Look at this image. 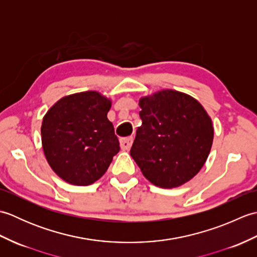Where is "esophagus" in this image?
<instances>
[{
    "label": "esophagus",
    "mask_w": 257,
    "mask_h": 257,
    "mask_svg": "<svg viewBox=\"0 0 257 257\" xmlns=\"http://www.w3.org/2000/svg\"><path fill=\"white\" fill-rule=\"evenodd\" d=\"M134 143V137H128V138H122L120 139V147H121L122 150H129L132 148Z\"/></svg>",
    "instance_id": "1"
}]
</instances>
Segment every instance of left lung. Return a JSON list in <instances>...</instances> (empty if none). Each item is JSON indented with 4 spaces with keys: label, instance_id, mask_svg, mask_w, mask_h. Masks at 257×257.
<instances>
[{
    "label": "left lung",
    "instance_id": "left-lung-1",
    "mask_svg": "<svg viewBox=\"0 0 257 257\" xmlns=\"http://www.w3.org/2000/svg\"><path fill=\"white\" fill-rule=\"evenodd\" d=\"M143 124L130 155L146 179L160 188L190 181L205 163L213 141L211 118L201 103L167 89L141 98Z\"/></svg>",
    "mask_w": 257,
    "mask_h": 257
}]
</instances>
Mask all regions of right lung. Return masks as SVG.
Returning a JSON list of instances; mask_svg holds the SVG:
<instances>
[{"mask_svg": "<svg viewBox=\"0 0 257 257\" xmlns=\"http://www.w3.org/2000/svg\"><path fill=\"white\" fill-rule=\"evenodd\" d=\"M111 101L97 91L59 99L43 118V150L64 181L89 185L100 179L120 150L107 118Z\"/></svg>", "mask_w": 257, "mask_h": 257, "instance_id": "add662e5", "label": "right lung"}]
</instances>
